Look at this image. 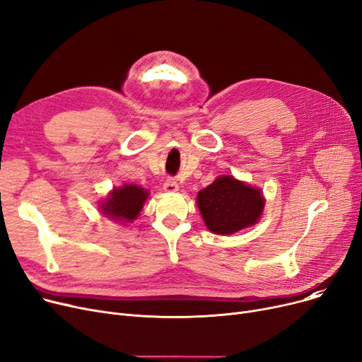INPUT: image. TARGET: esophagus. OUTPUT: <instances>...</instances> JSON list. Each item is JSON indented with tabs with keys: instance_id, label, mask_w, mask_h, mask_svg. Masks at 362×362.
<instances>
[{
	"instance_id": "obj_1",
	"label": "esophagus",
	"mask_w": 362,
	"mask_h": 362,
	"mask_svg": "<svg viewBox=\"0 0 362 362\" xmlns=\"http://www.w3.org/2000/svg\"><path fill=\"white\" fill-rule=\"evenodd\" d=\"M164 191L168 192V194H173V192H177L179 191V183L176 182V179H167L164 182Z\"/></svg>"
}]
</instances>
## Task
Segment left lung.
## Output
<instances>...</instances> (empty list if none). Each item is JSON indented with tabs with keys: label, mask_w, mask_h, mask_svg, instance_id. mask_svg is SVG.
<instances>
[{
	"label": "left lung",
	"mask_w": 362,
	"mask_h": 362,
	"mask_svg": "<svg viewBox=\"0 0 362 362\" xmlns=\"http://www.w3.org/2000/svg\"><path fill=\"white\" fill-rule=\"evenodd\" d=\"M197 204L208 230L233 235L258 221L265 199L258 187L233 176H220L198 192Z\"/></svg>",
	"instance_id": "left-lung-1"
}]
</instances>
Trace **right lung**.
I'll use <instances>...</instances> for the list:
<instances>
[{
	"label": "right lung",
	"mask_w": 362,
	"mask_h": 362,
	"mask_svg": "<svg viewBox=\"0 0 362 362\" xmlns=\"http://www.w3.org/2000/svg\"><path fill=\"white\" fill-rule=\"evenodd\" d=\"M149 197L148 191L138 185H123L120 187H114L100 205L101 213L114 221L132 223L135 220L146 198Z\"/></svg>",
	"instance_id": "right-lung-1"
}]
</instances>
